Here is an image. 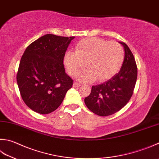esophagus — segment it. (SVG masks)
<instances>
[{
	"instance_id": "esophagus-1",
	"label": "esophagus",
	"mask_w": 159,
	"mask_h": 159,
	"mask_svg": "<svg viewBox=\"0 0 159 159\" xmlns=\"http://www.w3.org/2000/svg\"><path fill=\"white\" fill-rule=\"evenodd\" d=\"M80 86V84L78 82H75L73 83V87H78V86Z\"/></svg>"
}]
</instances>
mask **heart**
I'll return each instance as SVG.
<instances>
[{"mask_svg":"<svg viewBox=\"0 0 159 159\" xmlns=\"http://www.w3.org/2000/svg\"><path fill=\"white\" fill-rule=\"evenodd\" d=\"M124 60V50L120 44L100 38H86L75 46V51H67L64 56V65L70 75L75 77L86 66L89 68L80 74L82 82L105 81L111 78L119 70Z\"/></svg>","mask_w":159,"mask_h":159,"instance_id":"heart-1","label":"heart"}]
</instances>
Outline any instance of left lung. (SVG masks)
Returning <instances> with one entry per match:
<instances>
[{
  "label": "left lung",
  "mask_w": 159,
  "mask_h": 159,
  "mask_svg": "<svg viewBox=\"0 0 159 159\" xmlns=\"http://www.w3.org/2000/svg\"><path fill=\"white\" fill-rule=\"evenodd\" d=\"M125 48V59L120 70L101 84L93 86L85 98L86 107L100 116H108L123 108L132 95L137 80V66L132 52L126 43L119 42Z\"/></svg>",
  "instance_id": "1"
}]
</instances>
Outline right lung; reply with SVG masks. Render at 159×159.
Wrapping results in <instances>:
<instances>
[{
  "label": "right lung",
  "mask_w": 159,
  "mask_h": 159,
  "mask_svg": "<svg viewBox=\"0 0 159 159\" xmlns=\"http://www.w3.org/2000/svg\"><path fill=\"white\" fill-rule=\"evenodd\" d=\"M75 37L48 34L27 47L20 59L16 80L30 109L41 114L56 110L73 81L66 73L64 56Z\"/></svg>",
  "instance_id": "right-lung-1"
}]
</instances>
